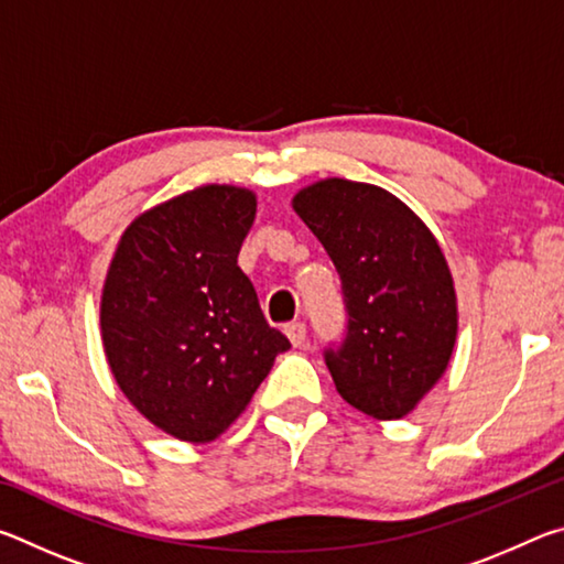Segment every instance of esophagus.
<instances>
[{
    "instance_id": "esophagus-1",
    "label": "esophagus",
    "mask_w": 564,
    "mask_h": 564,
    "mask_svg": "<svg viewBox=\"0 0 564 564\" xmlns=\"http://www.w3.org/2000/svg\"><path fill=\"white\" fill-rule=\"evenodd\" d=\"M285 336H289V340L293 343L295 348L303 346V340H305V323H301V321L289 323V326H285Z\"/></svg>"
}]
</instances>
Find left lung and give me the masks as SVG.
<instances>
[{
    "instance_id": "1",
    "label": "left lung",
    "mask_w": 564,
    "mask_h": 564,
    "mask_svg": "<svg viewBox=\"0 0 564 564\" xmlns=\"http://www.w3.org/2000/svg\"><path fill=\"white\" fill-rule=\"evenodd\" d=\"M293 208L340 275L346 338L323 350L340 398L398 420L445 373L457 336L453 275L427 226L386 188L326 178Z\"/></svg>"
}]
</instances>
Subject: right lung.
Returning <instances> with one entry per match:
<instances>
[{"mask_svg": "<svg viewBox=\"0 0 564 564\" xmlns=\"http://www.w3.org/2000/svg\"><path fill=\"white\" fill-rule=\"evenodd\" d=\"M253 216L251 191L194 188L139 216L109 265L101 338L111 373L178 441H216L291 348L238 269Z\"/></svg>", "mask_w": 564, "mask_h": 564, "instance_id": "1", "label": "right lung"}]
</instances>
